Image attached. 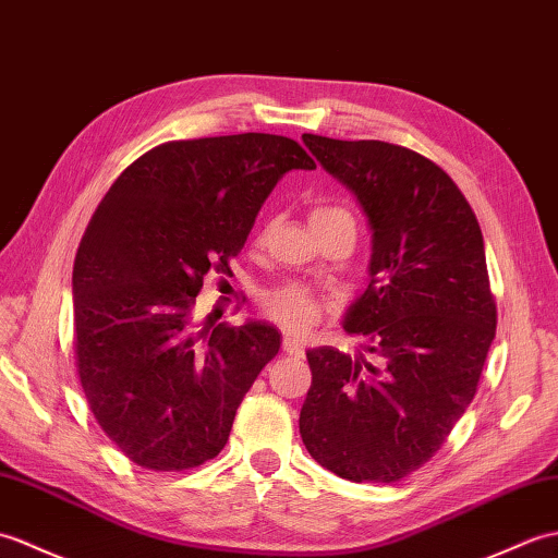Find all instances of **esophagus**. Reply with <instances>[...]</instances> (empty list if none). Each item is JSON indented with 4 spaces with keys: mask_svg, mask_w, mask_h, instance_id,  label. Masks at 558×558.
<instances>
[{
    "mask_svg": "<svg viewBox=\"0 0 558 558\" xmlns=\"http://www.w3.org/2000/svg\"><path fill=\"white\" fill-rule=\"evenodd\" d=\"M281 349H283V353H287V355H293V357H303V343L299 341V339H295V337H289V333H287V337H283V341H281Z\"/></svg>",
    "mask_w": 558,
    "mask_h": 558,
    "instance_id": "34e87169",
    "label": "esophagus"
}]
</instances>
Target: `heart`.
<instances>
[{"label": "heart", "mask_w": 558, "mask_h": 558, "mask_svg": "<svg viewBox=\"0 0 558 558\" xmlns=\"http://www.w3.org/2000/svg\"><path fill=\"white\" fill-rule=\"evenodd\" d=\"M311 225L317 231H325L337 225H351L355 227V219L345 207L339 205H317L311 209ZM269 227L257 233V241L267 239ZM331 307L327 295L317 293L313 287L303 281H287L279 287L267 289L259 295V311L275 325L289 329V331H305L311 329L319 317Z\"/></svg>", "instance_id": "1"}]
</instances>
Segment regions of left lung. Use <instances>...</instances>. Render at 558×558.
Instances as JSON below:
<instances>
[{
  "mask_svg": "<svg viewBox=\"0 0 558 558\" xmlns=\"http://www.w3.org/2000/svg\"><path fill=\"white\" fill-rule=\"evenodd\" d=\"M373 227L369 287L345 322L373 361L307 351V453L351 482H399L435 456L477 393L497 333L473 207L432 159L384 141L305 133Z\"/></svg>",
  "mask_w": 558,
  "mask_h": 558,
  "instance_id": "left-lung-1",
  "label": "left lung"
}]
</instances>
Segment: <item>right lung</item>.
I'll return each mask as SVG.
<instances>
[{"label": "right lung", "instance_id": "add662e5", "mask_svg": "<svg viewBox=\"0 0 558 558\" xmlns=\"http://www.w3.org/2000/svg\"><path fill=\"white\" fill-rule=\"evenodd\" d=\"M291 169L315 162L287 135L169 141L123 169L90 217L73 263V357L97 425L135 465L213 461L279 353L271 325L201 329L193 305L209 271L231 275Z\"/></svg>", "mask_w": 558, "mask_h": 558}]
</instances>
